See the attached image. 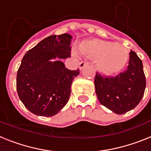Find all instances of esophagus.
Listing matches in <instances>:
<instances>
[{"label": "esophagus", "instance_id": "34e87169", "mask_svg": "<svg viewBox=\"0 0 151 151\" xmlns=\"http://www.w3.org/2000/svg\"><path fill=\"white\" fill-rule=\"evenodd\" d=\"M87 65H88V63L87 61H82V62H80L79 69H82L84 66H87Z\"/></svg>", "mask_w": 151, "mask_h": 151}]
</instances>
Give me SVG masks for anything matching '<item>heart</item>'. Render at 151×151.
Returning <instances> with one entry per match:
<instances>
[{"mask_svg":"<svg viewBox=\"0 0 151 151\" xmlns=\"http://www.w3.org/2000/svg\"><path fill=\"white\" fill-rule=\"evenodd\" d=\"M80 54L96 60L102 71L114 73L120 71L129 60V51L121 45L99 39H88L78 46Z\"/></svg>","mask_w":151,"mask_h":151,"instance_id":"b5f03b06","label":"heart"}]
</instances>
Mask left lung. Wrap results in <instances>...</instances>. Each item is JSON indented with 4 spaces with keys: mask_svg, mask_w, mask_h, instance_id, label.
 Instances as JSON below:
<instances>
[{
    "mask_svg": "<svg viewBox=\"0 0 151 151\" xmlns=\"http://www.w3.org/2000/svg\"><path fill=\"white\" fill-rule=\"evenodd\" d=\"M127 69L115 77L96 73L94 85L97 97L103 106L116 114L134 109L141 101L146 87L142 61L131 50Z\"/></svg>",
    "mask_w": 151,
    "mask_h": 151,
    "instance_id": "left-lung-1",
    "label": "left lung"
}]
</instances>
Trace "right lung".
<instances>
[{"instance_id":"obj_1","label":"right lung","mask_w":151,"mask_h":151,"mask_svg":"<svg viewBox=\"0 0 151 151\" xmlns=\"http://www.w3.org/2000/svg\"><path fill=\"white\" fill-rule=\"evenodd\" d=\"M69 34L50 35L28 50L17 76L19 97L31 113L50 117L67 104L71 85L79 69L69 70L60 60L71 56Z\"/></svg>"}]
</instances>
